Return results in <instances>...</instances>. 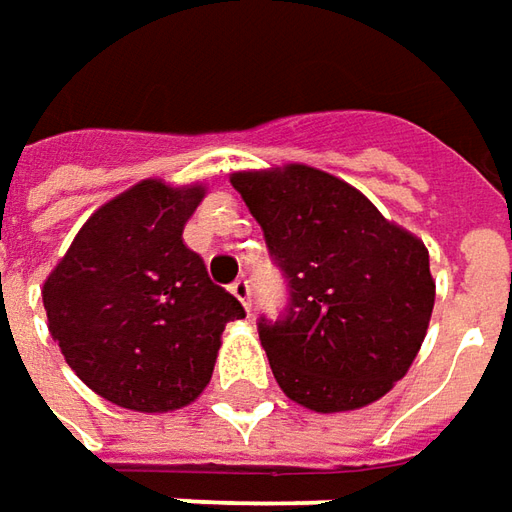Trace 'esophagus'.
Here are the masks:
<instances>
[{"label":"esophagus","instance_id":"1","mask_svg":"<svg viewBox=\"0 0 512 512\" xmlns=\"http://www.w3.org/2000/svg\"><path fill=\"white\" fill-rule=\"evenodd\" d=\"M231 293L239 298V301H242V307L250 312V281L248 279H236L231 284Z\"/></svg>","mask_w":512,"mask_h":512}]
</instances>
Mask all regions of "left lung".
<instances>
[{"label": "left lung", "instance_id": "1", "mask_svg": "<svg viewBox=\"0 0 512 512\" xmlns=\"http://www.w3.org/2000/svg\"><path fill=\"white\" fill-rule=\"evenodd\" d=\"M287 307L259 318L281 392L332 414L369 406L406 375L434 310L428 250L344 180L310 166L239 171Z\"/></svg>", "mask_w": 512, "mask_h": 512}]
</instances>
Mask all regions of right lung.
<instances>
[{
	"label": "right lung",
	"instance_id": "1",
	"mask_svg": "<svg viewBox=\"0 0 512 512\" xmlns=\"http://www.w3.org/2000/svg\"><path fill=\"white\" fill-rule=\"evenodd\" d=\"M205 191L143 180L89 216L44 281L50 335L95 394L132 411H174L214 372L219 335L245 318L183 245Z\"/></svg>",
	"mask_w": 512,
	"mask_h": 512
}]
</instances>
